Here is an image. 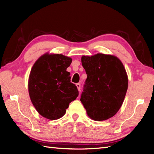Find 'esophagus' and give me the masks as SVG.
Masks as SVG:
<instances>
[{"label": "esophagus", "mask_w": 154, "mask_h": 154, "mask_svg": "<svg viewBox=\"0 0 154 154\" xmlns=\"http://www.w3.org/2000/svg\"><path fill=\"white\" fill-rule=\"evenodd\" d=\"M76 86H77V88L78 89V91H81V84L80 83H77Z\"/></svg>", "instance_id": "obj_1"}]
</instances>
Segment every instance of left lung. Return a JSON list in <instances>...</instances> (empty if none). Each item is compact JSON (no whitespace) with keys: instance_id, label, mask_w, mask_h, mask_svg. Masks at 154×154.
Listing matches in <instances>:
<instances>
[{"instance_id":"1","label":"left lung","mask_w":154,"mask_h":154,"mask_svg":"<svg viewBox=\"0 0 154 154\" xmlns=\"http://www.w3.org/2000/svg\"><path fill=\"white\" fill-rule=\"evenodd\" d=\"M87 74L80 100L88 116L104 121L117 113L123 104L128 88V76L117 57L104 54L81 57Z\"/></svg>"}]
</instances>
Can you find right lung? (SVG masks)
Segmentation results:
<instances>
[{
  "label": "right lung",
  "mask_w": 154,
  "mask_h": 154,
  "mask_svg": "<svg viewBox=\"0 0 154 154\" xmlns=\"http://www.w3.org/2000/svg\"><path fill=\"white\" fill-rule=\"evenodd\" d=\"M71 62L69 57L47 52L32 67L29 94L38 113L46 119L56 120L63 117L69 103L79 95L77 87L70 81V73L66 71Z\"/></svg>",
  "instance_id": "obj_1"
}]
</instances>
